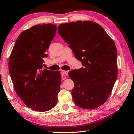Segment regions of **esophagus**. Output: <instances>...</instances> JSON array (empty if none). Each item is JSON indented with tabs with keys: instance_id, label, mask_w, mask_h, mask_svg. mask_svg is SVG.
Masks as SVG:
<instances>
[{
	"instance_id": "34e87169",
	"label": "esophagus",
	"mask_w": 134,
	"mask_h": 134,
	"mask_svg": "<svg viewBox=\"0 0 134 134\" xmlns=\"http://www.w3.org/2000/svg\"><path fill=\"white\" fill-rule=\"evenodd\" d=\"M61 74H62V77H65V76H67L68 75V71H62Z\"/></svg>"
}]
</instances>
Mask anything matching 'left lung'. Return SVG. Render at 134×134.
<instances>
[{
    "label": "left lung",
    "instance_id": "8db88e82",
    "mask_svg": "<svg viewBox=\"0 0 134 134\" xmlns=\"http://www.w3.org/2000/svg\"><path fill=\"white\" fill-rule=\"evenodd\" d=\"M58 32L84 66L69 73L74 83V103L87 110L99 107L107 100L117 77L114 42L99 24L91 21L61 24Z\"/></svg>",
    "mask_w": 134,
    "mask_h": 134
}]
</instances>
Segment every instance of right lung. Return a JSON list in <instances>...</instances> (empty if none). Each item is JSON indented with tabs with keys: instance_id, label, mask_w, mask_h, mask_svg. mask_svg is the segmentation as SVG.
Instances as JSON below:
<instances>
[{
	"instance_id": "add662e5",
	"label": "right lung",
	"mask_w": 134,
	"mask_h": 134,
	"mask_svg": "<svg viewBox=\"0 0 134 134\" xmlns=\"http://www.w3.org/2000/svg\"><path fill=\"white\" fill-rule=\"evenodd\" d=\"M52 24H38L21 32L10 55L9 72L19 98L33 110L44 112L54 107L60 91L59 71L43 69V58L56 33Z\"/></svg>"
}]
</instances>
